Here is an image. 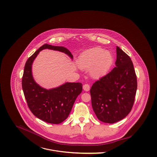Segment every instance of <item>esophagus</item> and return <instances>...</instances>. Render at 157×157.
<instances>
[{
	"instance_id": "1",
	"label": "esophagus",
	"mask_w": 157,
	"mask_h": 157,
	"mask_svg": "<svg viewBox=\"0 0 157 157\" xmlns=\"http://www.w3.org/2000/svg\"><path fill=\"white\" fill-rule=\"evenodd\" d=\"M83 90H85V91H88L90 90V85L88 84H85L83 86Z\"/></svg>"
}]
</instances>
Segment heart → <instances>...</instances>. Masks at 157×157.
<instances>
[{"label": "heart", "instance_id": "heart-1", "mask_svg": "<svg viewBox=\"0 0 157 157\" xmlns=\"http://www.w3.org/2000/svg\"><path fill=\"white\" fill-rule=\"evenodd\" d=\"M113 57L109 51L96 47L85 51L78 59V65L82 69H91V75L95 78L104 75L111 67Z\"/></svg>", "mask_w": 157, "mask_h": 157}]
</instances>
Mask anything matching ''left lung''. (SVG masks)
I'll return each instance as SVG.
<instances>
[{
	"instance_id": "1",
	"label": "left lung",
	"mask_w": 157,
	"mask_h": 157,
	"mask_svg": "<svg viewBox=\"0 0 157 157\" xmlns=\"http://www.w3.org/2000/svg\"><path fill=\"white\" fill-rule=\"evenodd\" d=\"M115 66L96 81L90 90L93 110L99 120L106 123H116L129 114L137 89L132 62L118 46Z\"/></svg>"
}]
</instances>
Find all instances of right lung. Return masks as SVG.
<instances>
[{"mask_svg":"<svg viewBox=\"0 0 157 157\" xmlns=\"http://www.w3.org/2000/svg\"><path fill=\"white\" fill-rule=\"evenodd\" d=\"M49 49L65 53L72 59V54L67 48L45 44L27 60L22 77V89L28 108L38 118L51 124L65 121L73 105L82 91L81 83H66L57 88L46 90L40 86L32 75V64L39 52Z\"/></svg>","mask_w":157,"mask_h":157,"instance_id":"1","label":"right lung"}]
</instances>
